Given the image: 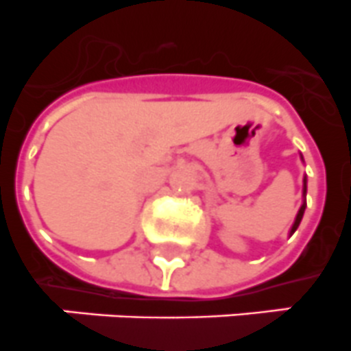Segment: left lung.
<instances>
[{"label":"left lung","instance_id":"1","mask_svg":"<svg viewBox=\"0 0 351 351\" xmlns=\"http://www.w3.org/2000/svg\"><path fill=\"white\" fill-rule=\"evenodd\" d=\"M302 194L306 195V178H304V191H302ZM304 210H306V203H302L301 210H299L298 217H295V222H293V226H292V230H290V234H293V232H295V229H298V227H299V223H301L302 215H304Z\"/></svg>","mask_w":351,"mask_h":351}]
</instances>
